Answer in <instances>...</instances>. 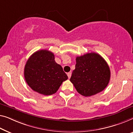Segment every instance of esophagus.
<instances>
[{"label": "esophagus", "instance_id": "34e87169", "mask_svg": "<svg viewBox=\"0 0 133 133\" xmlns=\"http://www.w3.org/2000/svg\"><path fill=\"white\" fill-rule=\"evenodd\" d=\"M67 76H68V78H70L71 75H72V73H71V72H69V73H67Z\"/></svg>", "mask_w": 133, "mask_h": 133}]
</instances>
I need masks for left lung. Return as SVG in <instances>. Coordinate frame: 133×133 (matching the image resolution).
Returning a JSON list of instances; mask_svg holds the SVG:
<instances>
[{"instance_id":"obj_1","label":"left lung","mask_w":133,"mask_h":133,"mask_svg":"<svg viewBox=\"0 0 133 133\" xmlns=\"http://www.w3.org/2000/svg\"><path fill=\"white\" fill-rule=\"evenodd\" d=\"M76 64L70 82L79 94L90 97L104 90L109 82L110 71L100 55L87 53L76 58Z\"/></svg>"}]
</instances>
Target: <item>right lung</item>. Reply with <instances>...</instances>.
<instances>
[{"instance_id": "1", "label": "right lung", "mask_w": 133, "mask_h": 133, "mask_svg": "<svg viewBox=\"0 0 133 133\" xmlns=\"http://www.w3.org/2000/svg\"><path fill=\"white\" fill-rule=\"evenodd\" d=\"M54 57L51 51L39 50L30 57L25 65L24 75L27 84L33 91L45 96L56 92L68 79Z\"/></svg>"}]
</instances>
